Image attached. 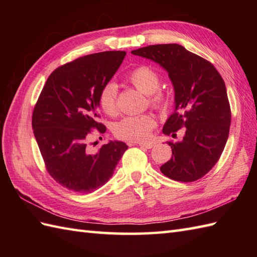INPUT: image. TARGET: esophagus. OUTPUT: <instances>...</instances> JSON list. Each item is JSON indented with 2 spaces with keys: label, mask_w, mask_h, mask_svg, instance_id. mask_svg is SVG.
<instances>
[{
  "label": "esophagus",
  "mask_w": 257,
  "mask_h": 257,
  "mask_svg": "<svg viewBox=\"0 0 257 257\" xmlns=\"http://www.w3.org/2000/svg\"><path fill=\"white\" fill-rule=\"evenodd\" d=\"M139 146L141 147V148H145V149H151L152 147H154V145L152 144H139Z\"/></svg>",
  "instance_id": "obj_1"
}]
</instances>
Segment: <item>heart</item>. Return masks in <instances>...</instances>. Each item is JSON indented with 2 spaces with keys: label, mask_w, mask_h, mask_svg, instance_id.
Returning <instances> with one entry per match:
<instances>
[{
  "label": "heart",
  "mask_w": 257,
  "mask_h": 257,
  "mask_svg": "<svg viewBox=\"0 0 257 257\" xmlns=\"http://www.w3.org/2000/svg\"><path fill=\"white\" fill-rule=\"evenodd\" d=\"M127 80L143 94L148 95V101L154 108L166 110L170 105V97L166 91L159 89L161 84L160 75L152 67L147 65L135 67L128 73ZM117 86L110 81L103 85L98 94V103L101 110L109 116L117 112ZM155 127L156 120L151 114H140L120 119L112 125V132L120 139L145 141L150 137Z\"/></svg>",
  "instance_id": "b5f03b06"
}]
</instances>
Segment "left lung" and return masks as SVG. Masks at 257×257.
Returning a JSON list of instances; mask_svg holds the SVG:
<instances>
[{"mask_svg": "<svg viewBox=\"0 0 257 257\" xmlns=\"http://www.w3.org/2000/svg\"><path fill=\"white\" fill-rule=\"evenodd\" d=\"M132 53L160 64L173 84L176 109L162 133L173 137L186 127L182 141H168L172 157L160 171L176 181H196L219 161L228 138L231 107L224 80L209 61L179 44L149 45Z\"/></svg>", "mask_w": 257, "mask_h": 257, "instance_id": "left-lung-1", "label": "left lung"}]
</instances>
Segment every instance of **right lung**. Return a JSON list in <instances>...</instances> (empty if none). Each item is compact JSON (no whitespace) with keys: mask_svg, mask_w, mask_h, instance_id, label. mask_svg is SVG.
Returning a JSON list of instances; mask_svg holds the SVG:
<instances>
[{"mask_svg":"<svg viewBox=\"0 0 257 257\" xmlns=\"http://www.w3.org/2000/svg\"><path fill=\"white\" fill-rule=\"evenodd\" d=\"M125 52L90 54L62 65L47 78L35 103L32 127L48 174L78 193L102 187L113 174L128 146L110 141L92 152V130L106 132L98 121V94L121 65Z\"/></svg>","mask_w":257,"mask_h":257,"instance_id":"right-lung-1","label":"right lung"}]
</instances>
